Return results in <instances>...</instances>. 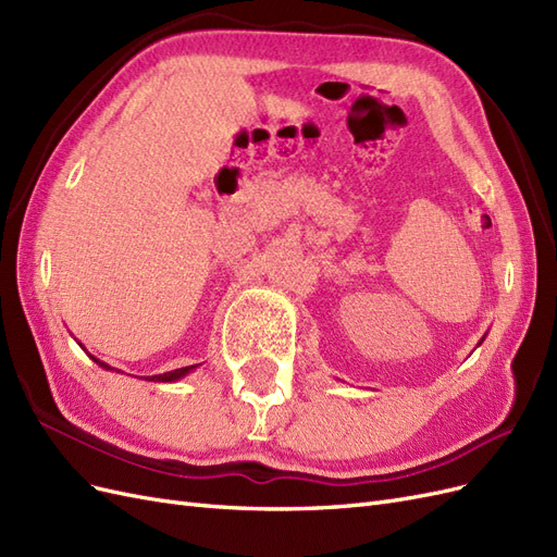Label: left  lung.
I'll use <instances>...</instances> for the list:
<instances>
[{"mask_svg":"<svg viewBox=\"0 0 557 557\" xmlns=\"http://www.w3.org/2000/svg\"><path fill=\"white\" fill-rule=\"evenodd\" d=\"M483 339H485V334H483ZM483 339H481V342H483ZM481 342H479V344H476V346H481Z\"/></svg>","mask_w":557,"mask_h":557,"instance_id":"8db88e82","label":"left lung"}]
</instances>
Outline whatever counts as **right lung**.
<instances>
[{
    "instance_id": "1",
    "label": "right lung",
    "mask_w": 557,
    "mask_h": 557,
    "mask_svg": "<svg viewBox=\"0 0 557 557\" xmlns=\"http://www.w3.org/2000/svg\"><path fill=\"white\" fill-rule=\"evenodd\" d=\"M78 346L83 348V350H86V346H83L81 342H78ZM88 352V350H86ZM88 358L92 360V362H97L99 367H102V369H107V372H121V369H115V367H109L107 362H102V360H99V358H95L92 356V352H88ZM199 364H190V367H181V369H174V372H164V374H156V376H146L148 381H156V383H176V381H181L183 376H188L190 372H195V369H197Z\"/></svg>"
}]
</instances>
